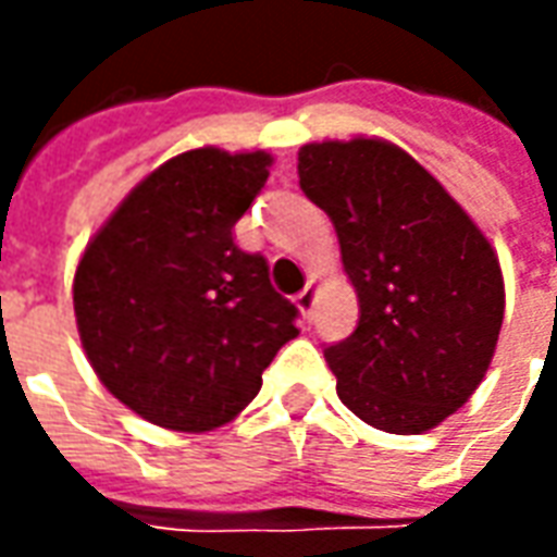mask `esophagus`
I'll return each mask as SVG.
<instances>
[{
	"label": "esophagus",
	"instance_id": "34e87169",
	"mask_svg": "<svg viewBox=\"0 0 557 557\" xmlns=\"http://www.w3.org/2000/svg\"><path fill=\"white\" fill-rule=\"evenodd\" d=\"M295 304H298V310H301L304 322H310L313 319V307H315V283L310 280L307 286H304L298 295H295Z\"/></svg>",
	"mask_w": 557,
	"mask_h": 557
}]
</instances>
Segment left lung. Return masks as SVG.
Segmentation results:
<instances>
[{"label":"left lung","instance_id":"8db88e82","mask_svg":"<svg viewBox=\"0 0 557 557\" xmlns=\"http://www.w3.org/2000/svg\"><path fill=\"white\" fill-rule=\"evenodd\" d=\"M298 178L337 230L361 307L351 337L325 349L343 406L397 435L438 426L466 406L495 355L504 280L492 244L385 139L307 143Z\"/></svg>","mask_w":557,"mask_h":557}]
</instances>
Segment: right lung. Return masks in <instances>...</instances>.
Masks as SVG:
<instances>
[{
  "instance_id": "1",
  "label": "right lung",
  "mask_w": 557,
  "mask_h": 557,
  "mask_svg": "<svg viewBox=\"0 0 557 557\" xmlns=\"http://www.w3.org/2000/svg\"><path fill=\"white\" fill-rule=\"evenodd\" d=\"M268 166L265 151H184L125 196L79 259L83 349L103 387L148 423H230L298 337V307L271 286L265 256L232 235Z\"/></svg>"
}]
</instances>
